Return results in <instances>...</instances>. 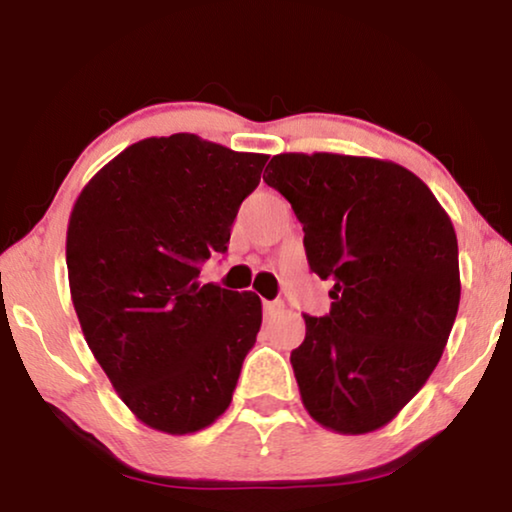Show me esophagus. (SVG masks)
<instances>
[{"label": "esophagus", "mask_w": 512, "mask_h": 512, "mask_svg": "<svg viewBox=\"0 0 512 512\" xmlns=\"http://www.w3.org/2000/svg\"><path fill=\"white\" fill-rule=\"evenodd\" d=\"M263 312L265 319H275L284 312V303L282 300H268V303H263Z\"/></svg>", "instance_id": "1"}]
</instances>
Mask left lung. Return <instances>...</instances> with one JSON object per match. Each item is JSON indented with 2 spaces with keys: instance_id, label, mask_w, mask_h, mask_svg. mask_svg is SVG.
<instances>
[{
  "instance_id": "8db88e82",
  "label": "left lung",
  "mask_w": 512,
  "mask_h": 512,
  "mask_svg": "<svg viewBox=\"0 0 512 512\" xmlns=\"http://www.w3.org/2000/svg\"><path fill=\"white\" fill-rule=\"evenodd\" d=\"M265 172L303 223L310 270L333 282L331 312L305 314L291 352L305 410L347 436L382 429L429 380L457 319L450 216L391 160L279 153Z\"/></svg>"
}]
</instances>
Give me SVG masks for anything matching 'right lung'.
I'll list each match as a JSON object with an SVG mask.
<instances>
[{"instance_id":"right-lung-1","label":"right lung","mask_w":512,"mask_h":512,"mask_svg":"<svg viewBox=\"0 0 512 512\" xmlns=\"http://www.w3.org/2000/svg\"><path fill=\"white\" fill-rule=\"evenodd\" d=\"M268 156L198 135L132 144L88 181L67 226L72 303L109 382L139 422L186 436L233 401L261 298L200 284L228 249Z\"/></svg>"}]
</instances>
